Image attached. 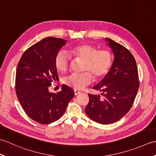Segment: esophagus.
<instances>
[{
    "label": "esophagus",
    "mask_w": 156,
    "mask_h": 156,
    "mask_svg": "<svg viewBox=\"0 0 156 156\" xmlns=\"http://www.w3.org/2000/svg\"><path fill=\"white\" fill-rule=\"evenodd\" d=\"M80 92L78 91V90H74V94L75 95H78V94H80Z\"/></svg>",
    "instance_id": "34e87169"
}]
</instances>
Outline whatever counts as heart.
Returning <instances> with one entry per match:
<instances>
[{"mask_svg": "<svg viewBox=\"0 0 156 156\" xmlns=\"http://www.w3.org/2000/svg\"><path fill=\"white\" fill-rule=\"evenodd\" d=\"M71 55L84 60L81 74H72L64 79V82L75 90H82L96 79H101L108 74L112 64V56L107 49H98L89 44H80L68 49L67 51L60 50L56 54L54 64L61 73L67 72L70 63Z\"/></svg>", "mask_w": 156, "mask_h": 156, "instance_id": "1", "label": "heart"}]
</instances>
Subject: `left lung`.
Returning a JSON list of instances; mask_svg holds the SVG:
<instances>
[{
  "label": "left lung",
  "instance_id": "obj_1",
  "mask_svg": "<svg viewBox=\"0 0 156 156\" xmlns=\"http://www.w3.org/2000/svg\"><path fill=\"white\" fill-rule=\"evenodd\" d=\"M106 41L114 54L110 71L93 87L101 95L89 94L85 108L88 117L98 123L111 124L127 113L133 104L140 82L133 55L124 46L109 38Z\"/></svg>",
  "mask_w": 156,
  "mask_h": 156
}]
</instances>
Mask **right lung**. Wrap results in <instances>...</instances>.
<instances>
[{
  "instance_id": "1",
  "label": "right lung",
  "mask_w": 156,
  "mask_h": 156,
  "mask_svg": "<svg viewBox=\"0 0 156 156\" xmlns=\"http://www.w3.org/2000/svg\"><path fill=\"white\" fill-rule=\"evenodd\" d=\"M66 40L49 37L27 49L16 72L15 90L23 110L33 120L49 124L58 120L74 96L70 87L62 86L57 94L49 92L51 82L59 80L54 59Z\"/></svg>"
}]
</instances>
